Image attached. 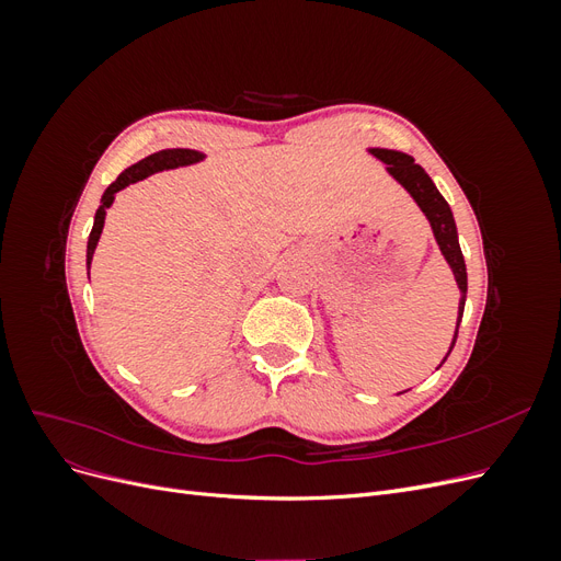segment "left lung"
<instances>
[{"label":"left lung","instance_id":"8db88e82","mask_svg":"<svg viewBox=\"0 0 561 561\" xmlns=\"http://www.w3.org/2000/svg\"><path fill=\"white\" fill-rule=\"evenodd\" d=\"M367 151L386 165V173L393 178L398 184L404 186V192L414 198V203L421 208V213L426 215L428 225L433 229V236H435V243H437L439 252H443L445 262L451 268L454 280L458 285V293H461V299H458V316H456L454 339H451L449 351L443 358V363L437 365V367H443L445 360L449 358L454 344H456L458 325H461L463 309H466V297H468V274H466V262H463L461 245H458V231H456V222H454V213L449 208V203L445 201V196L437 192V186L431 180V175L423 171L419 163H414V159L410 154H402V151H398V149H386V147H369Z\"/></svg>","mask_w":561,"mask_h":561}]
</instances>
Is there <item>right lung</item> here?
I'll return each mask as SVG.
<instances>
[{"label": "right lung", "mask_w": 561, "mask_h": 561, "mask_svg": "<svg viewBox=\"0 0 561 561\" xmlns=\"http://www.w3.org/2000/svg\"><path fill=\"white\" fill-rule=\"evenodd\" d=\"M203 159H206V154L203 151H196V149H161L157 151V154H149L145 157L142 161L133 163L130 168H126V171L118 175L107 190L103 194V198H100V208L95 210V219H93V229H91V236H89V245H87V266H89V280H91V262H93V252L98 248V241H100V233H103V227H105V217H107V210L114 203V196L116 192L126 190L128 184L133 182H140L149 175L154 173H161V171H173V168H184V165H194V163H201Z\"/></svg>", "instance_id": "add662e5"}]
</instances>
